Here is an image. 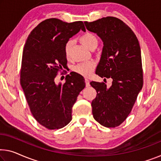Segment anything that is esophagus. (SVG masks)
<instances>
[{
  "mask_svg": "<svg viewBox=\"0 0 161 161\" xmlns=\"http://www.w3.org/2000/svg\"><path fill=\"white\" fill-rule=\"evenodd\" d=\"M86 87H88V86H90V81H89V80L88 78H86Z\"/></svg>",
  "mask_w": 161,
  "mask_h": 161,
  "instance_id": "34e87169",
  "label": "esophagus"
}]
</instances>
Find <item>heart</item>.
Returning a JSON list of instances; mask_svg holds the SVG:
<instances>
[{"label": "heart", "instance_id": "obj_1", "mask_svg": "<svg viewBox=\"0 0 161 161\" xmlns=\"http://www.w3.org/2000/svg\"><path fill=\"white\" fill-rule=\"evenodd\" d=\"M80 41L84 46L88 49H91V47L95 44H98V39L94 34L91 33H85L80 37ZM72 46V41L69 40L66 42L65 45V55L66 58L69 60L70 58V49ZM96 67V63L93 60H89L78 63L73 67V70L74 72L79 74V75L88 77L92 74L93 70Z\"/></svg>", "mask_w": 161, "mask_h": 161}]
</instances>
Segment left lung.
<instances>
[{"label": "left lung", "mask_w": 161, "mask_h": 161, "mask_svg": "<svg viewBox=\"0 0 161 161\" xmlns=\"http://www.w3.org/2000/svg\"><path fill=\"white\" fill-rule=\"evenodd\" d=\"M84 24L103 44L96 74L112 79L109 88L104 83H90L97 92L91 102L93 118L106 127H116L130 114L142 88L139 42L132 29L115 17L107 16Z\"/></svg>", "instance_id": "left-lung-1"}]
</instances>
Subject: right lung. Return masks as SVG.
<instances>
[{"mask_svg":"<svg viewBox=\"0 0 161 161\" xmlns=\"http://www.w3.org/2000/svg\"><path fill=\"white\" fill-rule=\"evenodd\" d=\"M86 31L82 21L67 23L48 19L29 34L22 55L21 85L35 119L49 130L60 129L72 119V108L85 80L75 72L65 78L64 84L55 79L67 66L65 45L69 39Z\"/></svg>","mask_w":161,"mask_h":161,"instance_id":"obj_1","label":"right lung"}]
</instances>
